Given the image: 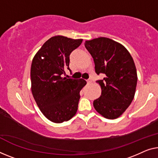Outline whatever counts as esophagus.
<instances>
[{"mask_svg":"<svg viewBox=\"0 0 158 158\" xmlns=\"http://www.w3.org/2000/svg\"><path fill=\"white\" fill-rule=\"evenodd\" d=\"M86 82H87V84H90V83H91V79L86 80Z\"/></svg>","mask_w":158,"mask_h":158,"instance_id":"esophagus-1","label":"esophagus"}]
</instances>
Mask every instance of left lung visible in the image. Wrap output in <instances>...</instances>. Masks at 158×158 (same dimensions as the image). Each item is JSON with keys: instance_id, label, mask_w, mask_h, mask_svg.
<instances>
[{"instance_id": "8db88e82", "label": "left lung", "mask_w": 158, "mask_h": 158, "mask_svg": "<svg viewBox=\"0 0 158 158\" xmlns=\"http://www.w3.org/2000/svg\"><path fill=\"white\" fill-rule=\"evenodd\" d=\"M84 45L94 59L96 74H104L96 81L102 95L94 101V109L106 118H117L135 96L138 77L133 57L123 45L107 37L86 40Z\"/></svg>"}]
</instances>
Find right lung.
I'll list each match as a JSON object with an SVG mask.
<instances>
[{
  "label": "right lung",
  "mask_w": 158,
  "mask_h": 158,
  "mask_svg": "<svg viewBox=\"0 0 158 158\" xmlns=\"http://www.w3.org/2000/svg\"><path fill=\"white\" fill-rule=\"evenodd\" d=\"M82 40L62 35L52 37L44 42L32 60V96L44 116L53 123L69 121L77 111L79 92L86 81L62 76L66 68L70 70V54Z\"/></svg>",
  "instance_id": "1"
}]
</instances>
